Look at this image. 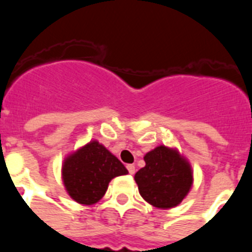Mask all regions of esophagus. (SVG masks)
I'll list each match as a JSON object with an SVG mask.
<instances>
[{
  "mask_svg": "<svg viewBox=\"0 0 252 252\" xmlns=\"http://www.w3.org/2000/svg\"><path fill=\"white\" fill-rule=\"evenodd\" d=\"M127 170L130 174H135V165H133V164H128Z\"/></svg>",
  "mask_w": 252,
  "mask_h": 252,
  "instance_id": "esophagus-1",
  "label": "esophagus"
}]
</instances>
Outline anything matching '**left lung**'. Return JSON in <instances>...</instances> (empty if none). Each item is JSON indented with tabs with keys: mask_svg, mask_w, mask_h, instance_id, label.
Instances as JSON below:
<instances>
[{
	"mask_svg": "<svg viewBox=\"0 0 252 252\" xmlns=\"http://www.w3.org/2000/svg\"><path fill=\"white\" fill-rule=\"evenodd\" d=\"M146 165L135 174L141 197L158 208L183 201L192 187V170L175 150L159 146L144 157Z\"/></svg>",
	"mask_w": 252,
	"mask_h": 252,
	"instance_id": "obj_1",
	"label": "left lung"
}]
</instances>
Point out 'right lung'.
<instances>
[{
  "label": "right lung",
  "instance_id": "obj_1",
  "mask_svg": "<svg viewBox=\"0 0 252 252\" xmlns=\"http://www.w3.org/2000/svg\"><path fill=\"white\" fill-rule=\"evenodd\" d=\"M127 173L124 164L97 141L66 158L63 165L64 186L69 195L81 204L98 202L111 179Z\"/></svg>",
  "mask_w": 252,
  "mask_h": 252
}]
</instances>
